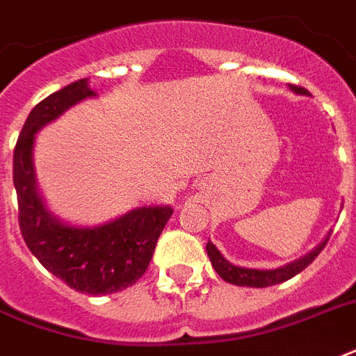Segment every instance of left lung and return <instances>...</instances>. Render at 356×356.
I'll use <instances>...</instances> for the list:
<instances>
[{
	"label": "left lung",
	"instance_id": "8db88e82",
	"mask_svg": "<svg viewBox=\"0 0 356 356\" xmlns=\"http://www.w3.org/2000/svg\"><path fill=\"white\" fill-rule=\"evenodd\" d=\"M290 90L299 94V96H309V92L305 90V88H301V86L290 85ZM329 236H331V233H327V236L323 238L310 253H307L305 257H301V259L293 260L290 264L281 266V268H271V270H257V268H243V266L231 264V262L218 251V248L211 242V240L207 242V253H209V259H211L214 270H216V273L222 277L223 281L231 282V284H236V286L266 288L288 281V279H292V277H296L298 273H301V271H303L305 268L321 253V249L325 248Z\"/></svg>",
	"mask_w": 356,
	"mask_h": 356
}]
</instances>
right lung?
<instances>
[{
    "mask_svg": "<svg viewBox=\"0 0 356 356\" xmlns=\"http://www.w3.org/2000/svg\"><path fill=\"white\" fill-rule=\"evenodd\" d=\"M88 81L79 79L53 92L31 111L14 147L13 179L19 231L31 253L70 288L105 296L133 286L144 275L173 209L136 207L102 225H72L47 209L33 161L36 133L83 99L96 97Z\"/></svg>",
    "mask_w": 356,
    "mask_h": 356,
    "instance_id": "1",
    "label": "right lung"
}]
</instances>
